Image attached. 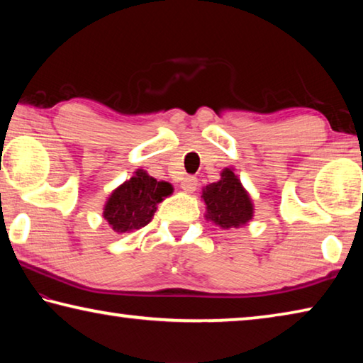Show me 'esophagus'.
I'll return each mask as SVG.
<instances>
[{
  "label": "esophagus",
  "instance_id": "esophagus-1",
  "mask_svg": "<svg viewBox=\"0 0 363 363\" xmlns=\"http://www.w3.org/2000/svg\"><path fill=\"white\" fill-rule=\"evenodd\" d=\"M196 186H199V181H196V177H194V176L184 177V181L181 182V187H182L184 192H189V194L195 192Z\"/></svg>",
  "mask_w": 363,
  "mask_h": 363
}]
</instances>
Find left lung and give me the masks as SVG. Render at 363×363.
Segmentation results:
<instances>
[{
	"label": "left lung",
	"instance_id": "1",
	"mask_svg": "<svg viewBox=\"0 0 363 363\" xmlns=\"http://www.w3.org/2000/svg\"><path fill=\"white\" fill-rule=\"evenodd\" d=\"M201 200L206 205V220H211L224 230L238 229L253 219V200L233 173V168H224L218 182L203 187Z\"/></svg>",
	"mask_w": 363,
	"mask_h": 363
}]
</instances>
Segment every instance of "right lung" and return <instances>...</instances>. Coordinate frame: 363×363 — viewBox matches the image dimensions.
<instances>
[{"label": "right lung", "mask_w": 363, "mask_h": 363, "mask_svg": "<svg viewBox=\"0 0 363 363\" xmlns=\"http://www.w3.org/2000/svg\"><path fill=\"white\" fill-rule=\"evenodd\" d=\"M173 190L169 182L157 181L147 171L136 169L130 181L108 195L102 216L116 233L138 230L150 223L157 205Z\"/></svg>", "instance_id": "right-lung-1"}]
</instances>
